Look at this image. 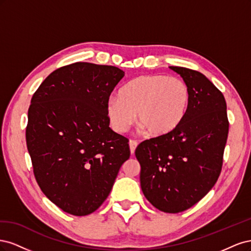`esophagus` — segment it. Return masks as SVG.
<instances>
[{"label": "esophagus", "instance_id": "esophagus-1", "mask_svg": "<svg viewBox=\"0 0 251 251\" xmlns=\"http://www.w3.org/2000/svg\"><path fill=\"white\" fill-rule=\"evenodd\" d=\"M128 144H130L131 154L133 155V154L135 153V150H136V148H137V146H138V143H137V141H135V140H130V142H128Z\"/></svg>", "mask_w": 251, "mask_h": 251}]
</instances>
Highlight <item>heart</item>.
<instances>
[{
  "label": "heart",
  "mask_w": 251,
  "mask_h": 251,
  "mask_svg": "<svg viewBox=\"0 0 251 251\" xmlns=\"http://www.w3.org/2000/svg\"><path fill=\"white\" fill-rule=\"evenodd\" d=\"M118 96L110 98L105 107L114 130L126 133L136 114V123L153 137L176 130L191 103L187 83L161 74L141 75L132 79L120 89Z\"/></svg>",
  "instance_id": "heart-1"
}]
</instances>
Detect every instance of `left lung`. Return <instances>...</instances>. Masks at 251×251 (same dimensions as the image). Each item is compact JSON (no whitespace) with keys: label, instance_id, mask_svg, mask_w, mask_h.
<instances>
[{"label":"left lung","instance_id":"left-lung-1","mask_svg":"<svg viewBox=\"0 0 251 251\" xmlns=\"http://www.w3.org/2000/svg\"><path fill=\"white\" fill-rule=\"evenodd\" d=\"M170 68L191 90L187 113L176 130L144 140L135 155L146 198L159 210L177 214L198 203L216 184L229 123L222 92L205 75Z\"/></svg>","mask_w":251,"mask_h":251}]
</instances>
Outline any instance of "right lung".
<instances>
[{
	"label": "right lung",
	"instance_id": "add662e5",
	"mask_svg": "<svg viewBox=\"0 0 251 251\" xmlns=\"http://www.w3.org/2000/svg\"><path fill=\"white\" fill-rule=\"evenodd\" d=\"M124 76L114 66L74 63L53 71L32 96L26 142L34 177L70 215L100 207L130 158L128 140L112 131L105 109Z\"/></svg>",
	"mask_w": 251,
	"mask_h": 251
}]
</instances>
